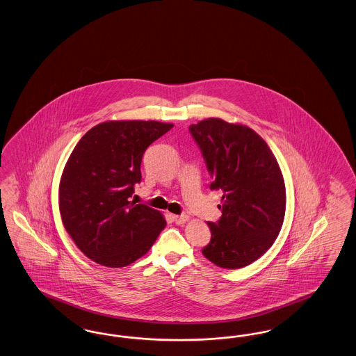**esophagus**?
Returning a JSON list of instances; mask_svg holds the SVG:
<instances>
[{
	"label": "esophagus",
	"instance_id": "esophagus-1",
	"mask_svg": "<svg viewBox=\"0 0 356 356\" xmlns=\"http://www.w3.org/2000/svg\"><path fill=\"white\" fill-rule=\"evenodd\" d=\"M172 218H173V221H175L177 225H181V224H184V222H186V221L189 220V217H188L186 214H180V216L175 214Z\"/></svg>",
	"mask_w": 356,
	"mask_h": 356
}]
</instances>
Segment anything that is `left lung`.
I'll return each mask as SVG.
<instances>
[{
	"label": "left lung",
	"instance_id": "left-lung-1",
	"mask_svg": "<svg viewBox=\"0 0 356 356\" xmlns=\"http://www.w3.org/2000/svg\"><path fill=\"white\" fill-rule=\"evenodd\" d=\"M189 131L213 181L222 192V216L208 222L212 238L202 254L224 269L254 262L278 237L284 224V176L266 142L252 128L209 118Z\"/></svg>",
	"mask_w": 356,
	"mask_h": 356
}]
</instances>
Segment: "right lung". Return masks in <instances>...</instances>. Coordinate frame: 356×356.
I'll use <instances>...</instances> for the list:
<instances>
[{
	"instance_id": "add662e5",
	"label": "right lung",
	"mask_w": 356,
	"mask_h": 356,
	"mask_svg": "<svg viewBox=\"0 0 356 356\" xmlns=\"http://www.w3.org/2000/svg\"><path fill=\"white\" fill-rule=\"evenodd\" d=\"M173 124L111 120L87 131L59 183V211L72 241L94 262L123 268L144 256L167 222L129 201L142 180L143 154Z\"/></svg>"
}]
</instances>
